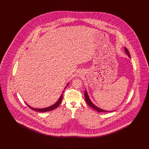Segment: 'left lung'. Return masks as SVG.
<instances>
[{"label":"left lung","mask_w":149,"mask_h":149,"mask_svg":"<svg viewBox=\"0 0 149 149\" xmlns=\"http://www.w3.org/2000/svg\"><path fill=\"white\" fill-rule=\"evenodd\" d=\"M125 52H126V54H127L128 56L130 57V52H129V51H128V50L126 48V47H125ZM84 96H85V101H86V102L87 103V104L89 106L91 107H92L93 108V109H95L96 111H97L98 112H112V111H106V110H103V109H100V108H98V107L95 106L93 103L91 101V100L89 99V96H88V94H87V92L85 91V93H84Z\"/></svg>","instance_id":"8db88e82"}]
</instances>
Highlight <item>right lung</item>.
<instances>
[{
  "label": "right lung",
  "instance_id": "right-lung-1",
  "mask_svg": "<svg viewBox=\"0 0 149 149\" xmlns=\"http://www.w3.org/2000/svg\"><path fill=\"white\" fill-rule=\"evenodd\" d=\"M69 85V84H67V86L65 87V88L68 86V85ZM63 93L61 94L60 98L58 99V100H57L56 103H55V104H54V105L51 106L49 107H47V108H41V109H38V108H33V107H31L29 106L27 103H26L28 106L29 107V108H31V109L33 110V111H37V112H48V111H52L55 108H56L58 106L60 105V104L61 103V101H62V99H63Z\"/></svg>",
  "mask_w": 149,
  "mask_h": 149
}]
</instances>
